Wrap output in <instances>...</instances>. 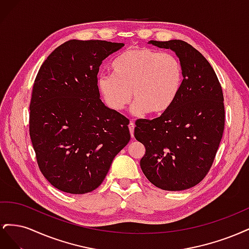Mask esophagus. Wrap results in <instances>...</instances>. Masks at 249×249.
Returning <instances> with one entry per match:
<instances>
[{"label": "esophagus", "mask_w": 249, "mask_h": 249, "mask_svg": "<svg viewBox=\"0 0 249 249\" xmlns=\"http://www.w3.org/2000/svg\"><path fill=\"white\" fill-rule=\"evenodd\" d=\"M129 130H130V134H131V137L134 138V130H135V124L133 122H131L129 124Z\"/></svg>", "instance_id": "obj_1"}]
</instances>
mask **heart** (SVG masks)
I'll use <instances>...</instances> for the list:
<instances>
[{
	"mask_svg": "<svg viewBox=\"0 0 249 249\" xmlns=\"http://www.w3.org/2000/svg\"><path fill=\"white\" fill-rule=\"evenodd\" d=\"M113 74H101L97 88L107 106L124 110L131 101L137 114L159 115L175 104L183 84V66L170 53L131 48L112 63Z\"/></svg>",
	"mask_w": 249,
	"mask_h": 249,
	"instance_id": "1",
	"label": "heart"
}]
</instances>
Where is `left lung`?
Listing matches in <instances>:
<instances>
[{"label": "left lung", "mask_w": 249, "mask_h": 249, "mask_svg": "<svg viewBox=\"0 0 249 249\" xmlns=\"http://www.w3.org/2000/svg\"><path fill=\"white\" fill-rule=\"evenodd\" d=\"M149 43L176 53L184 79L168 111L135 123L134 136L145 146L140 167L160 189L186 190L201 182L214 162L224 130L222 88L208 60L189 43Z\"/></svg>", "instance_id": "8db88e82"}]
</instances>
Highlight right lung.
<instances>
[{"label":"right lung","instance_id":"add662e5","mask_svg":"<svg viewBox=\"0 0 249 249\" xmlns=\"http://www.w3.org/2000/svg\"><path fill=\"white\" fill-rule=\"evenodd\" d=\"M124 46L69 40L51 53L35 78L30 137L43 177L63 192L96 189L131 139L130 120L105 106L97 88L103 60Z\"/></svg>","mask_w":249,"mask_h":249}]
</instances>
